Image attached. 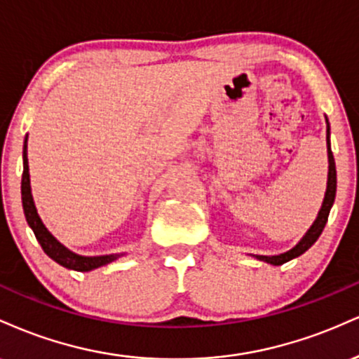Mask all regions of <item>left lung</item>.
<instances>
[{
    "mask_svg": "<svg viewBox=\"0 0 359 359\" xmlns=\"http://www.w3.org/2000/svg\"><path fill=\"white\" fill-rule=\"evenodd\" d=\"M326 141H327V159H330V172H327V188H326V195H324V201L321 210H319L318 218H316L311 229L307 230V233L301 238V242L297 243L296 247L290 248L289 252H284L280 255H255L259 260H264V262L272 264V265H282L289 260L296 259V257L302 255L306 250H309L311 247L314 245L316 240L319 238V235L323 233L324 226H326L327 217H330L331 206L334 203L336 198V164H334V158H332V151H331V142H330V122L326 119Z\"/></svg>",
    "mask_w": 359,
    "mask_h": 359,
    "instance_id": "8db88e82",
    "label": "left lung"
}]
</instances>
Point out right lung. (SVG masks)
Listing matches in <instances>:
<instances>
[{
    "label": "right lung",
    "instance_id": "obj_1",
    "mask_svg": "<svg viewBox=\"0 0 359 359\" xmlns=\"http://www.w3.org/2000/svg\"><path fill=\"white\" fill-rule=\"evenodd\" d=\"M27 139L25 137V146H23V176H21V201H23V212L27 217L28 225L32 226L33 233L40 243L41 248L50 259H53L55 262L63 265V267L72 269V271L79 272H88L94 271L97 267H102L114 262L116 259H119L122 254H112V255H99V257H83L77 255L74 252H70L69 248L63 247L57 238L46 230V226L41 222V218L38 217L35 203H33L32 196V187H29V172H28V158H27Z\"/></svg>",
    "mask_w": 359,
    "mask_h": 359
}]
</instances>
